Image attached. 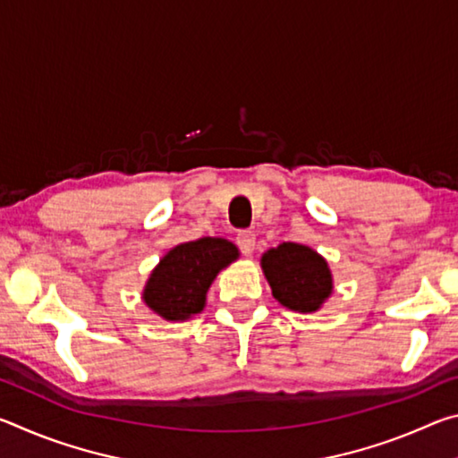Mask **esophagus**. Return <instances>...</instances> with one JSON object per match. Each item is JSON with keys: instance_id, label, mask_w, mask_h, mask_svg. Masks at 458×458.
Instances as JSON below:
<instances>
[{"instance_id": "obj_1", "label": "esophagus", "mask_w": 458, "mask_h": 458, "mask_svg": "<svg viewBox=\"0 0 458 458\" xmlns=\"http://www.w3.org/2000/svg\"><path fill=\"white\" fill-rule=\"evenodd\" d=\"M236 244L244 257H250V254L254 252V246H257V236H254V232H250V230H242V232H238Z\"/></svg>"}]
</instances>
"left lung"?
I'll return each instance as SVG.
<instances>
[{"mask_svg": "<svg viewBox=\"0 0 458 458\" xmlns=\"http://www.w3.org/2000/svg\"><path fill=\"white\" fill-rule=\"evenodd\" d=\"M262 273L283 307L299 313H313L333 293V276L327 260L313 248L283 242L260 259Z\"/></svg>", "mask_w": 458, "mask_h": 458, "instance_id": "left-lung-1", "label": "left lung"}]
</instances>
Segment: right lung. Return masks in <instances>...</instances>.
Instances as JSON below:
<instances>
[{"label": "right lung", "mask_w": 458, "mask_h": 458, "mask_svg": "<svg viewBox=\"0 0 458 458\" xmlns=\"http://www.w3.org/2000/svg\"><path fill=\"white\" fill-rule=\"evenodd\" d=\"M238 259V248L224 238H199L172 248L143 289L145 305L165 321H185L206 307L216 275Z\"/></svg>", "instance_id": "add662e5"}]
</instances>
